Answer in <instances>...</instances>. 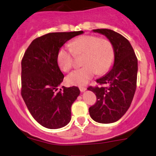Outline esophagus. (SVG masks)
<instances>
[{
  "mask_svg": "<svg viewBox=\"0 0 156 156\" xmlns=\"http://www.w3.org/2000/svg\"><path fill=\"white\" fill-rule=\"evenodd\" d=\"M80 91H81V92H85L86 90H87V88H86V87H80Z\"/></svg>",
  "mask_w": 156,
  "mask_h": 156,
  "instance_id": "1",
  "label": "esophagus"
}]
</instances>
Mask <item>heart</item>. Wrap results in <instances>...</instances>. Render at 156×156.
Wrapping results in <instances>:
<instances>
[{
  "mask_svg": "<svg viewBox=\"0 0 156 156\" xmlns=\"http://www.w3.org/2000/svg\"><path fill=\"white\" fill-rule=\"evenodd\" d=\"M75 55H83L81 69L73 71L66 76L69 85L85 86L97 73L107 74L115 61V49L112 42L93 35H84L74 38L69 44ZM70 49L63 47L57 54V62L60 69L68 71L73 66V54Z\"/></svg>",
  "mask_w": 156,
  "mask_h": 156,
  "instance_id": "b5f03b06",
  "label": "heart"
}]
</instances>
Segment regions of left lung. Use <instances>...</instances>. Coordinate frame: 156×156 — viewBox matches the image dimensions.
Returning a JSON list of instances; mask_svg holds the SVG:
<instances>
[{
  "label": "left lung",
  "instance_id": "left-lung-1",
  "mask_svg": "<svg viewBox=\"0 0 156 156\" xmlns=\"http://www.w3.org/2000/svg\"><path fill=\"white\" fill-rule=\"evenodd\" d=\"M93 32L104 35L112 44L115 58L110 71L96 80L106 86L89 87L96 94V104L89 108L90 118L100 123H112L125 115L132 102L136 88L138 61L129 40L109 29Z\"/></svg>",
  "mask_w": 156,
  "mask_h": 156
}]
</instances>
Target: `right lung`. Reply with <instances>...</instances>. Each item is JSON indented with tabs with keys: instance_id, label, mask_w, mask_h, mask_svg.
I'll return each instance as SVG.
<instances>
[{
	"instance_id": "1",
	"label": "right lung",
	"mask_w": 156,
	"mask_h": 156,
	"mask_svg": "<svg viewBox=\"0 0 156 156\" xmlns=\"http://www.w3.org/2000/svg\"><path fill=\"white\" fill-rule=\"evenodd\" d=\"M83 31L49 33L31 42L22 60L21 94L27 109L40 125L49 129L66 126L71 107L80 94L77 87H58L64 75L57 62L60 48Z\"/></svg>"
}]
</instances>
